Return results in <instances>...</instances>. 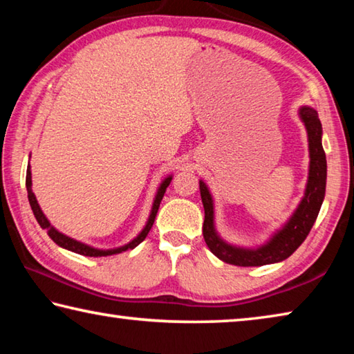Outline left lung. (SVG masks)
Here are the masks:
<instances>
[{
    "instance_id": "obj_1",
    "label": "left lung",
    "mask_w": 354,
    "mask_h": 354,
    "mask_svg": "<svg viewBox=\"0 0 354 354\" xmlns=\"http://www.w3.org/2000/svg\"><path fill=\"white\" fill-rule=\"evenodd\" d=\"M299 115L308 129L309 137V179L306 185V194L299 203L295 214L292 215L283 230L274 234L270 242L257 250H242L225 243L214 230V206L211 194L206 184L200 181L201 201L205 206V223H203V236L209 250L218 257L220 261L239 267H259L267 263L279 262L289 257L299 245L308 237L309 231L320 212L323 198H325L326 187V156L322 145V123L319 113L313 107H301Z\"/></svg>"
}]
</instances>
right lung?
I'll return each instance as SVG.
<instances>
[{"mask_svg": "<svg viewBox=\"0 0 354 354\" xmlns=\"http://www.w3.org/2000/svg\"><path fill=\"white\" fill-rule=\"evenodd\" d=\"M170 181H171V178H167L165 181H164L162 184H160V187H159V190H158V195H156L153 209H151V215H149V218H148V223H147L145 227H143V231L140 232L139 236H137V237L134 239L133 242H129L128 245H124V247L115 248V250H97V248L88 247V245H86V243H81V242H77V241H73V239H70V237H67V236H64L62 232L56 231L55 227L51 226L50 221H48L46 217L44 215V212H41L39 203H37V200H35V195L32 194V189H31V184H32V181H31V170H29V167H28V170H26L28 200H29V205H31V209H32V212H34V215H35V218H37V221H39V225H40L41 227H44V230L48 231V236H50V237L53 239V241H55V242L59 245V247L67 248V250H70V251H75V253H77V254L91 256V257H101V256H109V254L122 253V251L136 248L137 245H139L140 242L145 241V237L148 236V232H149V230H151V226H153V223H154L156 214H158V211H159V205H160V201H162V196H164V194H165L167 187H169Z\"/></svg>", "mask_w": 354, "mask_h": 354, "instance_id": "1", "label": "right lung"}]
</instances>
